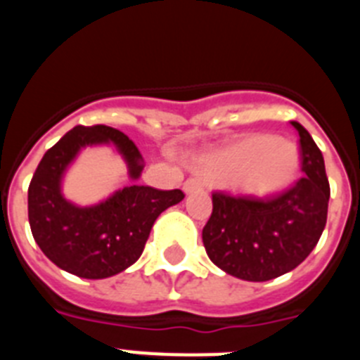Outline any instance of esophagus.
I'll return each instance as SVG.
<instances>
[{"mask_svg": "<svg viewBox=\"0 0 360 360\" xmlns=\"http://www.w3.org/2000/svg\"><path fill=\"white\" fill-rule=\"evenodd\" d=\"M202 187H203V184L200 182L198 178H187L186 184H184V191H186L187 195H189V193H195V191H198V189H202Z\"/></svg>", "mask_w": 360, "mask_h": 360, "instance_id": "1", "label": "esophagus"}]
</instances>
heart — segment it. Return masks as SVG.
I'll return each mask as SVG.
<instances>
[{"mask_svg": "<svg viewBox=\"0 0 360 360\" xmlns=\"http://www.w3.org/2000/svg\"><path fill=\"white\" fill-rule=\"evenodd\" d=\"M200 169L212 180L232 184L252 195H270L283 189L297 169V151L287 141L252 135L224 151L203 158Z\"/></svg>", "mask_w": 360, "mask_h": 360, "instance_id": "obj_1", "label": "heart"}]
</instances>
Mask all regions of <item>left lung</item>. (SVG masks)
I'll use <instances>...</instances> for the list:
<instances>
[{
  "label": "left lung",
  "instance_id": "8db88e82",
  "mask_svg": "<svg viewBox=\"0 0 360 360\" xmlns=\"http://www.w3.org/2000/svg\"><path fill=\"white\" fill-rule=\"evenodd\" d=\"M299 133L303 176L276 196L212 193V214L202 231L211 262L245 281H269L307 259L326 225L330 184L324 158L310 133Z\"/></svg>",
  "mask_w": 360,
  "mask_h": 360
}]
</instances>
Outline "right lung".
I'll list each match as a JSON object with an SVG mask.
<instances>
[{
  "label": "right lung",
  "mask_w": 360,
  "mask_h": 360,
  "mask_svg": "<svg viewBox=\"0 0 360 360\" xmlns=\"http://www.w3.org/2000/svg\"><path fill=\"white\" fill-rule=\"evenodd\" d=\"M113 144L126 158L129 176H141L144 164L133 141L110 126H75L44 153L28 186V221L44 256L59 269L84 279L115 276L141 257L155 219L182 202L180 189L129 186L106 202L77 207L61 195L65 169L84 146Z\"/></svg>",
  "instance_id": "right-lung-1"
}]
</instances>
